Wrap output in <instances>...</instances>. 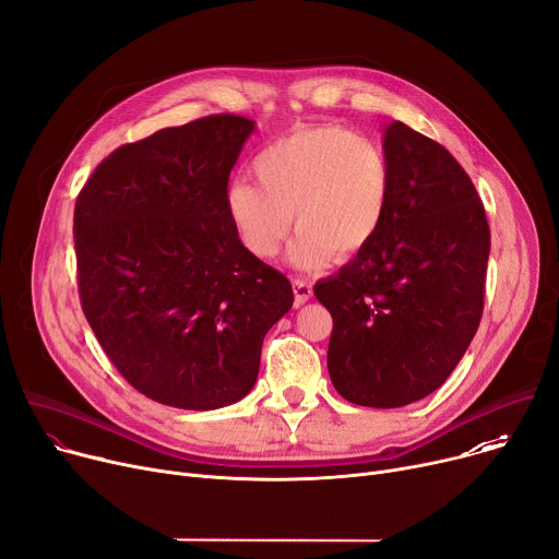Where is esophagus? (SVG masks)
I'll use <instances>...</instances> for the list:
<instances>
[{"instance_id": "1", "label": "esophagus", "mask_w": 559, "mask_h": 559, "mask_svg": "<svg viewBox=\"0 0 559 559\" xmlns=\"http://www.w3.org/2000/svg\"><path fill=\"white\" fill-rule=\"evenodd\" d=\"M292 287H294V299H296V306H304L312 299V285L304 278H294L292 281Z\"/></svg>"}]
</instances>
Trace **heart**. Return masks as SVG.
<instances>
[{
	"instance_id": "heart-1",
	"label": "heart",
	"mask_w": 559,
	"mask_h": 559,
	"mask_svg": "<svg viewBox=\"0 0 559 559\" xmlns=\"http://www.w3.org/2000/svg\"><path fill=\"white\" fill-rule=\"evenodd\" d=\"M258 183L227 189V213L255 258L278 253L292 219L289 263L319 270L366 251L380 236L393 198V170L373 141L344 126L294 128L253 159Z\"/></svg>"
}]
</instances>
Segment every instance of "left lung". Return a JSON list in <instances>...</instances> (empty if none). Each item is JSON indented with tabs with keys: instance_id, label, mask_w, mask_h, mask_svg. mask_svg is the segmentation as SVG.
<instances>
[{
	"instance_id": "left-lung-1",
	"label": "left lung",
	"mask_w": 559,
	"mask_h": 559,
	"mask_svg": "<svg viewBox=\"0 0 559 559\" xmlns=\"http://www.w3.org/2000/svg\"><path fill=\"white\" fill-rule=\"evenodd\" d=\"M393 198L376 242L314 296L332 314L328 373L353 404L395 408L450 378L483 317L490 227L469 175L438 141L384 130Z\"/></svg>"
}]
</instances>
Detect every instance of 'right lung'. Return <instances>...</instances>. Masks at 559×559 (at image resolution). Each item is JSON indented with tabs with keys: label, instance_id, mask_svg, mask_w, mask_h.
Here are the masks:
<instances>
[{
	"label": "right lung",
	"instance_id": "1",
	"mask_svg": "<svg viewBox=\"0 0 559 559\" xmlns=\"http://www.w3.org/2000/svg\"><path fill=\"white\" fill-rule=\"evenodd\" d=\"M253 121L213 115L117 147L73 211L79 294L119 373L159 404L209 412L255 384L289 281L251 255L227 213Z\"/></svg>",
	"mask_w": 559,
	"mask_h": 559
}]
</instances>
